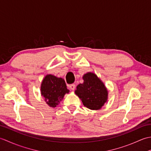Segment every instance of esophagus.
Masks as SVG:
<instances>
[{"mask_svg":"<svg viewBox=\"0 0 151 151\" xmlns=\"http://www.w3.org/2000/svg\"><path fill=\"white\" fill-rule=\"evenodd\" d=\"M69 88H70V89H71V90H74V89H75V84H70Z\"/></svg>","mask_w":151,"mask_h":151,"instance_id":"esophagus-1","label":"esophagus"}]
</instances>
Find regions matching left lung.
Masks as SVG:
<instances>
[{"instance_id": "obj_1", "label": "left lung", "mask_w": 151, "mask_h": 151, "mask_svg": "<svg viewBox=\"0 0 151 151\" xmlns=\"http://www.w3.org/2000/svg\"><path fill=\"white\" fill-rule=\"evenodd\" d=\"M84 83L76 87L75 93L83 104L90 110H99L107 101L108 91L103 83L94 73H88L83 76Z\"/></svg>"}]
</instances>
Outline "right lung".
<instances>
[{
    "mask_svg": "<svg viewBox=\"0 0 151 151\" xmlns=\"http://www.w3.org/2000/svg\"><path fill=\"white\" fill-rule=\"evenodd\" d=\"M41 95L51 107H56L64 95L68 93L65 82L62 78H57L52 75H47L41 86Z\"/></svg>",
    "mask_w": 151,
    "mask_h": 151,
    "instance_id": "obj_1",
    "label": "right lung"
}]
</instances>
